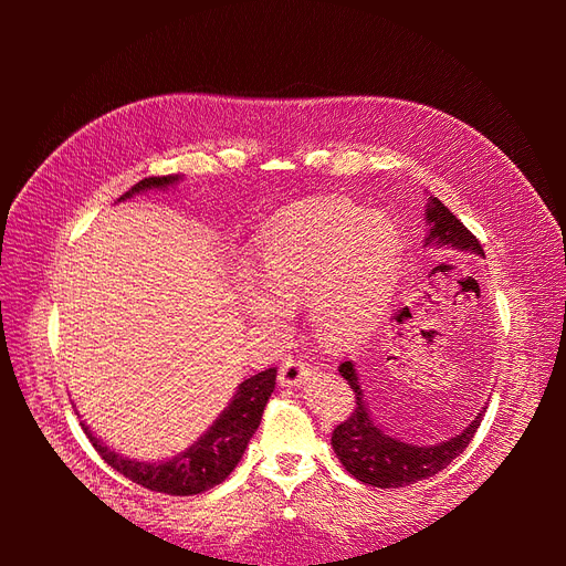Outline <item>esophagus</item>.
I'll use <instances>...</instances> for the list:
<instances>
[{
	"label": "esophagus",
	"mask_w": 566,
	"mask_h": 566,
	"mask_svg": "<svg viewBox=\"0 0 566 566\" xmlns=\"http://www.w3.org/2000/svg\"><path fill=\"white\" fill-rule=\"evenodd\" d=\"M310 373H312V366L306 364L302 356H285L279 370V382L285 387H293V385H300Z\"/></svg>",
	"instance_id": "34e87169"
}]
</instances>
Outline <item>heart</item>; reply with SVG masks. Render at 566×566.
Here are the masks:
<instances>
[{"label": "heart", "mask_w": 566, "mask_h": 566, "mask_svg": "<svg viewBox=\"0 0 566 566\" xmlns=\"http://www.w3.org/2000/svg\"><path fill=\"white\" fill-rule=\"evenodd\" d=\"M399 273L397 233L342 202L304 208L271 227L256 248L260 285L245 290L256 321L281 325L306 302L314 328L352 342L373 328Z\"/></svg>", "instance_id": "b5f03b06"}]
</instances>
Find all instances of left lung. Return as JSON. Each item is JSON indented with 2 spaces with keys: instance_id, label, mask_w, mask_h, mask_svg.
<instances>
[{
  "instance_id": "8db88e82",
  "label": "left lung",
  "mask_w": 566,
  "mask_h": 566,
  "mask_svg": "<svg viewBox=\"0 0 566 566\" xmlns=\"http://www.w3.org/2000/svg\"><path fill=\"white\" fill-rule=\"evenodd\" d=\"M424 217H427V224H430L427 243L437 241L439 245H451L458 250L484 254L482 243L476 241V235L462 224V221L439 198L430 200ZM339 373L342 378L347 380V385L354 389L356 406H354V413L345 422H339L335 427L331 443L339 462L345 465V470L364 484L378 486V489H399L441 472L453 458H458L462 451H465V447L476 432V427L482 424L484 410L472 420L468 430H462L449 441L437 443V447H416V443H403L401 439L385 434L380 427L373 422L352 361L339 364Z\"/></svg>"
}]
</instances>
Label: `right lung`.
I'll use <instances>...</instances> for the list:
<instances>
[{"label":"right lung","instance_id":"right-lung-1","mask_svg":"<svg viewBox=\"0 0 566 566\" xmlns=\"http://www.w3.org/2000/svg\"><path fill=\"white\" fill-rule=\"evenodd\" d=\"M179 177H148L136 184L129 193L119 200L129 198L132 193L146 191V188H165L167 184L177 181ZM273 385H276V368H269L252 375L245 382H241L238 391L233 394V401L224 408V413L217 418V422L205 432L191 449L181 455L163 462H136L127 460L104 447L92 432L90 427H82L84 434L94 443L96 453L104 458L113 470L132 479L134 484H142L144 489L169 493V495H196L217 484L233 472L238 460L243 458L248 441L256 432L262 422L264 406L271 397Z\"/></svg>","mask_w":566,"mask_h":566}]
</instances>
